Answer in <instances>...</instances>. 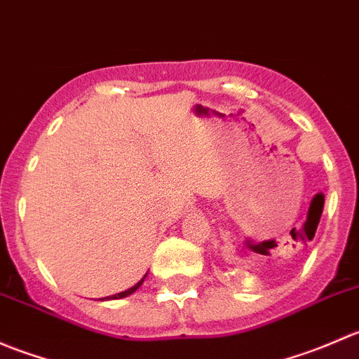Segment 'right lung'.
I'll return each instance as SVG.
<instances>
[{
	"mask_svg": "<svg viewBox=\"0 0 359 359\" xmlns=\"http://www.w3.org/2000/svg\"><path fill=\"white\" fill-rule=\"evenodd\" d=\"M146 276H147V274H146ZM146 276H144L142 280L139 281V283H137V285H133L132 288H128V290H125V292H119V293H114V295H111V297H104V299H100V300H114V299H123V297H128V295H132L133 292H135V290H139V287H140V285L144 283V280H146Z\"/></svg>",
	"mask_w": 359,
	"mask_h": 359,
	"instance_id": "add662e5",
	"label": "right lung"
}]
</instances>
